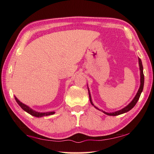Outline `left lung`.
I'll list each match as a JSON object with an SVG mask.
<instances>
[{
    "label": "left lung",
    "instance_id": "1",
    "mask_svg": "<svg viewBox=\"0 0 154 154\" xmlns=\"http://www.w3.org/2000/svg\"><path fill=\"white\" fill-rule=\"evenodd\" d=\"M139 66H140V88L139 89V91H138V92L137 94V95L135 96V97L134 98L133 100H132V102L130 103L128 105L126 106V107H124V109H121V110L118 111L113 112V113H106V112L103 111L104 113H105L106 115H108V116H118V115L126 113V112L129 111L130 109H132L135 106V105H136L137 101L139 100V99L140 98V94H141L143 89V85H144V74H143V67L141 60H140V58H139ZM88 92H89V90H88ZM89 97H90V101L91 104H92V105H94V104L92 102V98H91V96H90V92H89ZM96 109H98V108H96Z\"/></svg>",
    "mask_w": 154,
    "mask_h": 154
}]
</instances>
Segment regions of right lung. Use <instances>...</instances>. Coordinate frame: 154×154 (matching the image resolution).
<instances>
[{"instance_id":"right-lung-1","label":"right lung","mask_w":154,"mask_h":154,"mask_svg":"<svg viewBox=\"0 0 154 154\" xmlns=\"http://www.w3.org/2000/svg\"><path fill=\"white\" fill-rule=\"evenodd\" d=\"M15 99L16 100V102L18 103L23 110H24L25 111H26L27 113H28L32 116H35V117H37V118H40V117H43V116H49V115H53L55 113L54 111H51V112H47V113H39V112H36L33 111L32 109H31L30 107H28V106H26L24 104H23L22 103H21L20 101L18 100V99L15 96Z\"/></svg>"}]
</instances>
